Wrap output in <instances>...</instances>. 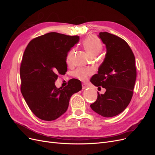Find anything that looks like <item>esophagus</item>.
Instances as JSON below:
<instances>
[{"mask_svg":"<svg viewBox=\"0 0 155 155\" xmlns=\"http://www.w3.org/2000/svg\"><path fill=\"white\" fill-rule=\"evenodd\" d=\"M88 88V86L86 85L85 83H83L82 84V88L83 89H86Z\"/></svg>","mask_w":155,"mask_h":155,"instance_id":"1","label":"esophagus"}]
</instances>
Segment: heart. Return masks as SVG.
<instances>
[{"label":"heart","instance_id":"b5f03b06","mask_svg":"<svg viewBox=\"0 0 155 155\" xmlns=\"http://www.w3.org/2000/svg\"><path fill=\"white\" fill-rule=\"evenodd\" d=\"M83 44L86 51L91 56H93V57L98 55L101 51L102 44L101 41L94 36H89L87 37L84 40ZM75 51H76V50L72 49L68 52L67 56V63L70 64L73 61ZM92 72L93 71L92 69L79 68L75 72V75L79 79H81L82 81H85L87 79L89 75L92 74Z\"/></svg>","mask_w":155,"mask_h":155}]
</instances>
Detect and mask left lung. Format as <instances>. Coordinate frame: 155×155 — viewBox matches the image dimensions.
Masks as SVG:
<instances>
[{
  "label": "left lung",
  "mask_w": 155,
  "mask_h": 155,
  "mask_svg": "<svg viewBox=\"0 0 155 155\" xmlns=\"http://www.w3.org/2000/svg\"><path fill=\"white\" fill-rule=\"evenodd\" d=\"M98 37L106 46V54L91 82L106 91L104 94L97 92V100L91 107L98 114L110 118L122 112L133 97L137 79L135 58L129 45L120 37L108 32H100Z\"/></svg>",
  "instance_id": "8db88e82"
}]
</instances>
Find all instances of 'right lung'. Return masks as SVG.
Returning a JSON list of instances; mask_svg holds the SVG:
<instances>
[{
	"instance_id": "right-lung-1",
	"label": "right lung",
	"mask_w": 155,
	"mask_h": 155,
	"mask_svg": "<svg viewBox=\"0 0 155 155\" xmlns=\"http://www.w3.org/2000/svg\"><path fill=\"white\" fill-rule=\"evenodd\" d=\"M79 37L50 32L31 40L25 51L20 68L21 91L31 112L51 121L67 111L70 97L81 90V81L72 79L63 88L55 82L67 70V56Z\"/></svg>"
}]
</instances>
